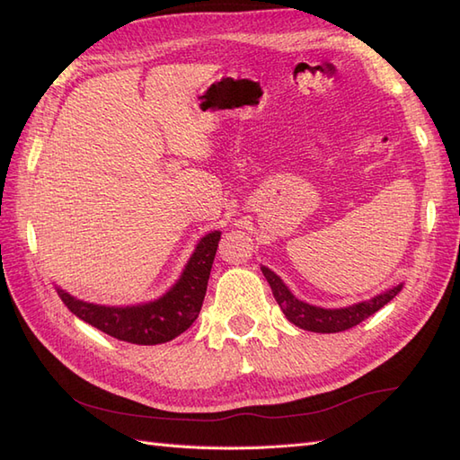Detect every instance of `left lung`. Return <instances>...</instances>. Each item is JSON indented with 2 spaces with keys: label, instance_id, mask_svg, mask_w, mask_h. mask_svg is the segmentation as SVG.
I'll return each mask as SVG.
<instances>
[{
  "label": "left lung",
  "instance_id": "8db88e82",
  "mask_svg": "<svg viewBox=\"0 0 460 460\" xmlns=\"http://www.w3.org/2000/svg\"><path fill=\"white\" fill-rule=\"evenodd\" d=\"M261 270L270 285V290L275 295L280 310L285 312V316L292 324L308 332H318V334H334V332H344L358 326L359 322H364L367 316L376 314L379 308H384L389 300H394L397 292H402L403 288V285H397L374 298L358 302V305L346 308H322L308 305L305 300H298L285 282H282V279L270 269L261 267Z\"/></svg>",
  "mask_w": 460,
  "mask_h": 460
}]
</instances>
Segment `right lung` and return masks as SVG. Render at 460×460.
Segmentation results:
<instances>
[{
    "instance_id": "obj_1",
    "label": "right lung",
    "mask_w": 460,
    "mask_h": 460,
    "mask_svg": "<svg viewBox=\"0 0 460 460\" xmlns=\"http://www.w3.org/2000/svg\"><path fill=\"white\" fill-rule=\"evenodd\" d=\"M219 239V231L201 237L175 285L160 298L142 305L104 306L75 298L61 287H57V292L76 318L104 334L138 346L164 344L178 338L198 318Z\"/></svg>"
}]
</instances>
